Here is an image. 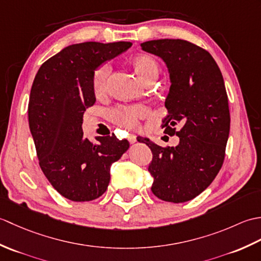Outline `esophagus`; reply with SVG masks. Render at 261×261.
I'll list each match as a JSON object with an SVG mask.
<instances>
[{
    "label": "esophagus",
    "instance_id": "obj_1",
    "mask_svg": "<svg viewBox=\"0 0 261 261\" xmlns=\"http://www.w3.org/2000/svg\"><path fill=\"white\" fill-rule=\"evenodd\" d=\"M127 140H129L130 143H135V142H137V136L129 135L127 136Z\"/></svg>",
    "mask_w": 261,
    "mask_h": 261
}]
</instances>
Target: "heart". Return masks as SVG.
<instances>
[{
  "instance_id": "heart-1",
  "label": "heart",
  "mask_w": 261,
  "mask_h": 261,
  "mask_svg": "<svg viewBox=\"0 0 261 261\" xmlns=\"http://www.w3.org/2000/svg\"><path fill=\"white\" fill-rule=\"evenodd\" d=\"M132 68L138 77L146 84H151L158 79L160 73L159 64L150 55L141 54L130 59ZM111 66L108 63L99 65L93 74V91L96 96H103L108 92ZM146 115V110L141 105H119L110 111V120L114 124L125 129H135L139 121Z\"/></svg>"
}]
</instances>
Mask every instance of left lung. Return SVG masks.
<instances>
[{
	"instance_id": "obj_1",
	"label": "left lung",
	"mask_w": 261,
	"mask_h": 261,
	"mask_svg": "<svg viewBox=\"0 0 261 261\" xmlns=\"http://www.w3.org/2000/svg\"><path fill=\"white\" fill-rule=\"evenodd\" d=\"M141 47L168 67L171 85L163 127L178 136L179 143L160 147L148 139L138 141L153 154L148 168L152 193L166 202L184 203L206 190L224 162L230 111L223 76L210 53L190 41L159 39Z\"/></svg>"
}]
</instances>
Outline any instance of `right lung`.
I'll use <instances>...</instances> for the list:
<instances>
[{"instance_id": "1", "label": "right lung", "mask_w": 261, "mask_h": 261, "mask_svg": "<svg viewBox=\"0 0 261 261\" xmlns=\"http://www.w3.org/2000/svg\"><path fill=\"white\" fill-rule=\"evenodd\" d=\"M131 46L127 41L68 46L46 60L33 81L28 116L39 166L55 190L70 201L103 195L111 165L130 147L114 135L97 137L96 143L85 139L82 123L96 101L94 70Z\"/></svg>"}]
</instances>
